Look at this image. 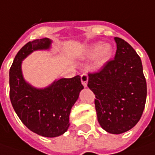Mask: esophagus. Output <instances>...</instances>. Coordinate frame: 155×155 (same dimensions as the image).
<instances>
[{"mask_svg": "<svg viewBox=\"0 0 155 155\" xmlns=\"http://www.w3.org/2000/svg\"><path fill=\"white\" fill-rule=\"evenodd\" d=\"M81 80L82 85L85 87H86L87 86V81H88V75H87V74H82L81 76Z\"/></svg>", "mask_w": 155, "mask_h": 155, "instance_id": "34e87169", "label": "esophagus"}]
</instances>
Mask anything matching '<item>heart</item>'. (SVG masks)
I'll list each match as a JSON object with an SVG mask.
<instances>
[{
    "label": "heart",
    "instance_id": "1",
    "mask_svg": "<svg viewBox=\"0 0 155 155\" xmlns=\"http://www.w3.org/2000/svg\"><path fill=\"white\" fill-rule=\"evenodd\" d=\"M112 47L105 43L101 45L100 43H96L91 45L87 49L86 54L88 57H94L95 56V64L97 67L103 66L112 55Z\"/></svg>",
    "mask_w": 155,
    "mask_h": 155
}]
</instances>
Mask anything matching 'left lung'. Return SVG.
I'll use <instances>...</instances> for the list:
<instances>
[{
    "label": "left lung",
    "mask_w": 155,
    "mask_h": 155,
    "mask_svg": "<svg viewBox=\"0 0 155 155\" xmlns=\"http://www.w3.org/2000/svg\"><path fill=\"white\" fill-rule=\"evenodd\" d=\"M117 50L103 69L89 73L87 86L95 94L97 120L112 134L130 130L145 107L147 83L140 57L129 43L114 37Z\"/></svg>",
    "instance_id": "obj_1"
}]
</instances>
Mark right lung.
<instances>
[{"label": "right lung", "mask_w": 155, "mask_h": 155, "mask_svg": "<svg viewBox=\"0 0 155 155\" xmlns=\"http://www.w3.org/2000/svg\"><path fill=\"white\" fill-rule=\"evenodd\" d=\"M48 38L28 42L17 53L9 71L10 100L16 114L28 127L38 135L55 137L64 134L69 126V114L84 88L81 76L63 78L44 89H37L25 81L21 64L36 50L49 49Z\"/></svg>", "instance_id": "right-lung-1"}]
</instances>
